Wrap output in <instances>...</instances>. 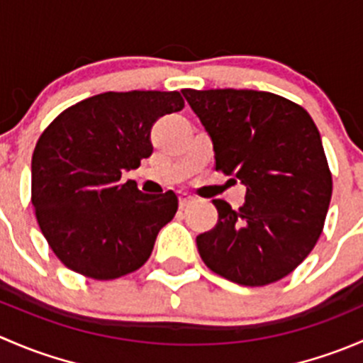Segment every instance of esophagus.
Segmentation results:
<instances>
[{
  "instance_id": "esophagus-1",
  "label": "esophagus",
  "mask_w": 363,
  "mask_h": 363,
  "mask_svg": "<svg viewBox=\"0 0 363 363\" xmlns=\"http://www.w3.org/2000/svg\"><path fill=\"white\" fill-rule=\"evenodd\" d=\"M193 202H195V199L191 195H188V193H179V207L181 208H186Z\"/></svg>"
}]
</instances>
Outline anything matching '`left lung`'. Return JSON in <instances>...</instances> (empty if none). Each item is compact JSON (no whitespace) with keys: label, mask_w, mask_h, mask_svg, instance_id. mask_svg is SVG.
<instances>
[{"label":"left lung","mask_w":363,"mask_h":363,"mask_svg":"<svg viewBox=\"0 0 363 363\" xmlns=\"http://www.w3.org/2000/svg\"><path fill=\"white\" fill-rule=\"evenodd\" d=\"M182 94L211 135L216 170L246 186V202L237 211L212 200L218 223L196 237L203 263L242 286L283 279L316 246L332 199L316 124L306 108L267 91Z\"/></svg>","instance_id":"1"}]
</instances>
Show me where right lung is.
Masks as SVG:
<instances>
[{
  "label": "right lung",
  "instance_id": "obj_1",
  "mask_svg": "<svg viewBox=\"0 0 363 363\" xmlns=\"http://www.w3.org/2000/svg\"><path fill=\"white\" fill-rule=\"evenodd\" d=\"M182 108L177 91H108L72 105L43 130L33 152L31 202L65 267L111 281L147 262L177 212V195H145L121 175L152 155V124Z\"/></svg>",
  "mask_w": 363,
  "mask_h": 363
}]
</instances>
